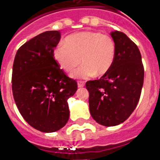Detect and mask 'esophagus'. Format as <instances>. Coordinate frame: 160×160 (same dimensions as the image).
Returning <instances> with one entry per match:
<instances>
[{"label":"esophagus","instance_id":"obj_1","mask_svg":"<svg viewBox=\"0 0 160 160\" xmlns=\"http://www.w3.org/2000/svg\"><path fill=\"white\" fill-rule=\"evenodd\" d=\"M84 85H85V83L82 82V81H78V87L79 88H82V87H84Z\"/></svg>","mask_w":160,"mask_h":160}]
</instances>
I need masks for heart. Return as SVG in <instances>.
Listing matches in <instances>:
<instances>
[{"label": "heart", "instance_id": "b5f03b06", "mask_svg": "<svg viewBox=\"0 0 160 160\" xmlns=\"http://www.w3.org/2000/svg\"><path fill=\"white\" fill-rule=\"evenodd\" d=\"M115 42L107 34L84 31L67 37L53 51V57L61 69L71 73L80 64L81 68L72 74L75 79H88L103 75L109 71L115 59Z\"/></svg>", "mask_w": 160, "mask_h": 160}]
</instances>
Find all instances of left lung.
<instances>
[{"mask_svg":"<svg viewBox=\"0 0 160 160\" xmlns=\"http://www.w3.org/2000/svg\"><path fill=\"white\" fill-rule=\"evenodd\" d=\"M116 55L109 71L99 80L85 84L90 112L96 122L117 126L130 117L142 91L144 69L138 48L122 32H111Z\"/></svg>","mask_w":160,"mask_h":160,"instance_id":"obj_1","label":"left lung"}]
</instances>
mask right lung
<instances>
[{"label": "right lung", "mask_w": 160, "mask_h": 160, "mask_svg": "<svg viewBox=\"0 0 160 160\" xmlns=\"http://www.w3.org/2000/svg\"><path fill=\"white\" fill-rule=\"evenodd\" d=\"M60 40L58 31H47L19 48L13 63L12 88L21 115L33 128L53 132L69 118L68 99L77 82L59 68L53 57Z\"/></svg>", "instance_id": "obj_1"}]
</instances>
